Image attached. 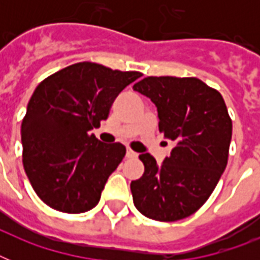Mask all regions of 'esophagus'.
<instances>
[{"mask_svg":"<svg viewBox=\"0 0 260 260\" xmlns=\"http://www.w3.org/2000/svg\"><path fill=\"white\" fill-rule=\"evenodd\" d=\"M126 158H129V159L138 158V152H135V151H132L131 148H128V150H126Z\"/></svg>","mask_w":260,"mask_h":260,"instance_id":"obj_1","label":"esophagus"}]
</instances>
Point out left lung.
Wrapping results in <instances>:
<instances>
[{"mask_svg":"<svg viewBox=\"0 0 260 260\" xmlns=\"http://www.w3.org/2000/svg\"><path fill=\"white\" fill-rule=\"evenodd\" d=\"M134 90L151 98L159 131L175 143L162 165L150 154L139 156L144 174L131 182L135 206L156 221L189 217L213 193L228 163L232 120L224 98L194 77H147Z\"/></svg>","mask_w":260,"mask_h":260,"instance_id":"1","label":"left lung"}]
</instances>
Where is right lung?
<instances>
[{"instance_id": "right-lung-1", "label": "right lung", "mask_w": 260, "mask_h": 260, "mask_svg": "<svg viewBox=\"0 0 260 260\" xmlns=\"http://www.w3.org/2000/svg\"><path fill=\"white\" fill-rule=\"evenodd\" d=\"M139 71L79 62L39 83L21 124L22 165L35 193L63 213L97 205L108 178L125 156L121 143L102 144L89 132Z\"/></svg>"}]
</instances>
